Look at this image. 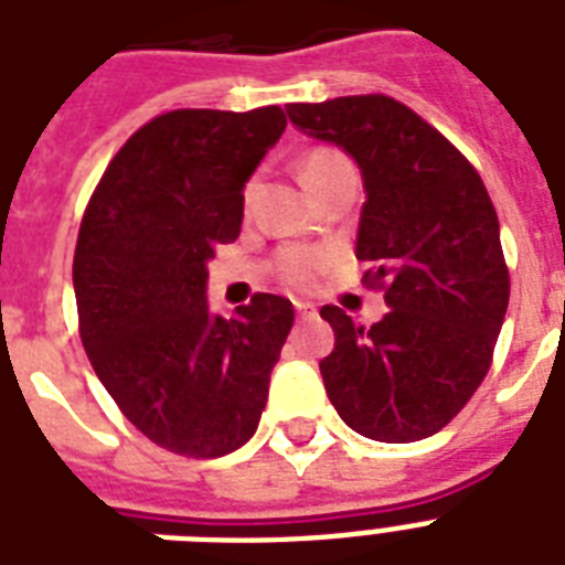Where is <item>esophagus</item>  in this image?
<instances>
[{"mask_svg": "<svg viewBox=\"0 0 565 565\" xmlns=\"http://www.w3.org/2000/svg\"><path fill=\"white\" fill-rule=\"evenodd\" d=\"M292 308H296V313H299V317H313V313H317V308H313L310 301H301V299L292 301Z\"/></svg>", "mask_w": 565, "mask_h": 565, "instance_id": "obj_1", "label": "esophagus"}]
</instances>
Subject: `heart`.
<instances>
[{
    "instance_id": "heart-1",
    "label": "heart",
    "mask_w": 565,
    "mask_h": 565,
    "mask_svg": "<svg viewBox=\"0 0 565 565\" xmlns=\"http://www.w3.org/2000/svg\"><path fill=\"white\" fill-rule=\"evenodd\" d=\"M345 172H354L352 163L345 161L340 152H334V149H313L301 161V181L310 190V195L326 188V184H331L334 179H340V175H345ZM326 266L328 255L319 252V248H287L278 257V275L287 284H292V287H308L310 281H317V275Z\"/></svg>"
}]
</instances>
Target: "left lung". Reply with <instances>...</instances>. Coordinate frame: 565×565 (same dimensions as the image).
<instances>
[{
    "label": "left lung",
    "instance_id": "obj_1",
    "mask_svg": "<svg viewBox=\"0 0 565 565\" xmlns=\"http://www.w3.org/2000/svg\"><path fill=\"white\" fill-rule=\"evenodd\" d=\"M301 135L340 146L361 170L358 260L384 287L372 328L319 310L334 352L319 361L340 419L377 443H416L446 428L490 370L510 278L499 216L475 167L390 96L287 105Z\"/></svg>",
    "mask_w": 565,
    "mask_h": 565
}]
</instances>
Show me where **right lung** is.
Here are the masks:
<instances>
[{"label": "right lung", "instance_id": "add662e5", "mask_svg": "<svg viewBox=\"0 0 565 565\" xmlns=\"http://www.w3.org/2000/svg\"><path fill=\"white\" fill-rule=\"evenodd\" d=\"M284 128L275 105L154 117L110 161L82 220L84 352L126 419L175 455L246 446L292 328V305L273 292L231 317L207 305V260L237 239L246 181Z\"/></svg>", "mask_w": 565, "mask_h": 565}]
</instances>
